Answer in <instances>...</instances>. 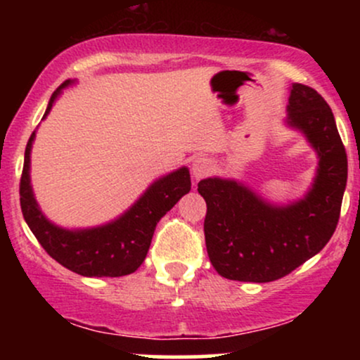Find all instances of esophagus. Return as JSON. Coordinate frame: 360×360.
Returning a JSON list of instances; mask_svg holds the SVG:
<instances>
[{"mask_svg": "<svg viewBox=\"0 0 360 360\" xmlns=\"http://www.w3.org/2000/svg\"><path fill=\"white\" fill-rule=\"evenodd\" d=\"M213 171V162L212 159L208 157H198V159L193 160V166H191V174L194 181H200L203 177L210 176Z\"/></svg>", "mask_w": 360, "mask_h": 360, "instance_id": "obj_1", "label": "esophagus"}]
</instances>
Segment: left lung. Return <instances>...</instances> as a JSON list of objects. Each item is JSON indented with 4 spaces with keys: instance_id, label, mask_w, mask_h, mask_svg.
<instances>
[{
    "instance_id": "left-lung-1",
    "label": "left lung",
    "mask_w": 360,
    "mask_h": 360,
    "mask_svg": "<svg viewBox=\"0 0 360 360\" xmlns=\"http://www.w3.org/2000/svg\"><path fill=\"white\" fill-rule=\"evenodd\" d=\"M286 123L318 154L315 181L303 200L276 206L233 179L208 177L198 183L206 201V250L226 279L271 283L284 278L323 249L337 229L347 154L332 110L315 89L295 82Z\"/></svg>"
}]
</instances>
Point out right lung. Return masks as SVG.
<instances>
[{"mask_svg": "<svg viewBox=\"0 0 360 360\" xmlns=\"http://www.w3.org/2000/svg\"><path fill=\"white\" fill-rule=\"evenodd\" d=\"M53 91L44 118L65 86ZM35 131L25 148V162L20 179V205L27 225L45 252L60 266L88 278H120L135 272L146 260L152 235L160 218L191 189L188 167L157 179L139 201L117 220L84 230H68L53 225L37 205L30 184V150Z\"/></svg>", "mask_w": 360, "mask_h": 360, "instance_id": "right-lung-1", "label": "right lung"}]
</instances>
